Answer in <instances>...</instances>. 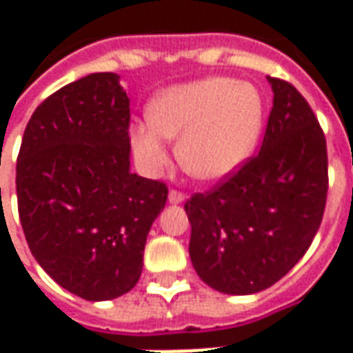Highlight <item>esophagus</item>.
<instances>
[{"instance_id":"1","label":"esophagus","mask_w":353,"mask_h":353,"mask_svg":"<svg viewBox=\"0 0 353 353\" xmlns=\"http://www.w3.org/2000/svg\"><path fill=\"white\" fill-rule=\"evenodd\" d=\"M185 200V194L179 191H170L168 194V202L170 204H181Z\"/></svg>"}]
</instances>
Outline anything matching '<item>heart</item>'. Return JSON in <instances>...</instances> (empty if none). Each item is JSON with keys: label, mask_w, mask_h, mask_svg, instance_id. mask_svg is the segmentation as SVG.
I'll list each match as a JSON object with an SVG mask.
<instances>
[{"label": "heart", "mask_w": 353, "mask_h": 353, "mask_svg": "<svg viewBox=\"0 0 353 353\" xmlns=\"http://www.w3.org/2000/svg\"><path fill=\"white\" fill-rule=\"evenodd\" d=\"M149 123L130 128L134 154L147 174L168 164L166 139L191 176L219 181L242 168L259 141L265 101L257 88L232 77H208L162 90L147 108Z\"/></svg>", "instance_id": "obj_1"}]
</instances>
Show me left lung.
<instances>
[{
    "mask_svg": "<svg viewBox=\"0 0 353 353\" xmlns=\"http://www.w3.org/2000/svg\"><path fill=\"white\" fill-rule=\"evenodd\" d=\"M266 79L274 100L259 154L185 204L192 266L227 295L259 293L283 278L310 248L325 210L323 130L293 85Z\"/></svg>",
    "mask_w": 353,
    "mask_h": 353,
    "instance_id": "1",
    "label": "left lung"
}]
</instances>
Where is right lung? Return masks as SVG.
I'll list each match as a JSON object with an SVG mask.
<instances>
[{"mask_svg": "<svg viewBox=\"0 0 353 353\" xmlns=\"http://www.w3.org/2000/svg\"><path fill=\"white\" fill-rule=\"evenodd\" d=\"M117 73H90L49 96L17 161L30 252L60 288L87 301L128 293L168 189L130 172V100Z\"/></svg>", "mask_w": 353, "mask_h": 353, "instance_id": "add662e5", "label": "right lung"}]
</instances>
